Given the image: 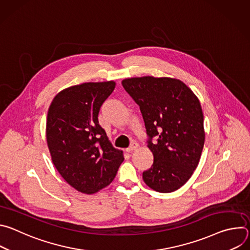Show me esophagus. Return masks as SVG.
Returning <instances> with one entry per match:
<instances>
[{"instance_id":"esophagus-1","label":"esophagus","mask_w":250,"mask_h":250,"mask_svg":"<svg viewBox=\"0 0 250 250\" xmlns=\"http://www.w3.org/2000/svg\"><path fill=\"white\" fill-rule=\"evenodd\" d=\"M137 148H138V145L136 144V142H133V144L130 145L129 147L126 148V151H127V152H131L132 150H135V149H137Z\"/></svg>"}]
</instances>
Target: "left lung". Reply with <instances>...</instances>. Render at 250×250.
Wrapping results in <instances>:
<instances>
[{"label": "left lung", "mask_w": 250, "mask_h": 250, "mask_svg": "<svg viewBox=\"0 0 250 250\" xmlns=\"http://www.w3.org/2000/svg\"><path fill=\"white\" fill-rule=\"evenodd\" d=\"M125 90L139 105L151 168L142 173L146 184L160 193L181 188L197 168L205 144L204 116L197 96L182 81L153 76L127 78ZM157 141L153 143L152 138Z\"/></svg>", "instance_id": "1"}]
</instances>
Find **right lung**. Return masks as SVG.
Here are the masks:
<instances>
[{
  "mask_svg": "<svg viewBox=\"0 0 250 250\" xmlns=\"http://www.w3.org/2000/svg\"><path fill=\"white\" fill-rule=\"evenodd\" d=\"M116 83L89 82L59 92L47 113L46 140L52 162L77 191L94 194L112 183L124 161L99 125L101 105Z\"/></svg>",
  "mask_w": 250,
  "mask_h": 250,
  "instance_id": "right-lung-1",
  "label": "right lung"
}]
</instances>
